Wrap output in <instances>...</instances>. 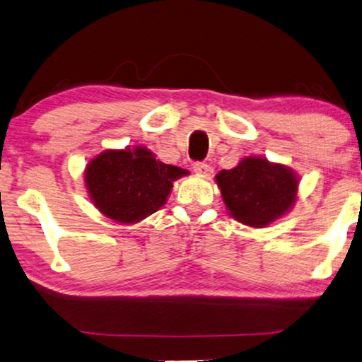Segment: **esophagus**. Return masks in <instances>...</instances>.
Returning a JSON list of instances; mask_svg holds the SVG:
<instances>
[{
  "mask_svg": "<svg viewBox=\"0 0 362 362\" xmlns=\"http://www.w3.org/2000/svg\"><path fill=\"white\" fill-rule=\"evenodd\" d=\"M192 170H194V173H197V175L207 176V175H211L212 168L204 161H196L194 165H192Z\"/></svg>",
  "mask_w": 362,
  "mask_h": 362,
  "instance_id": "obj_1",
  "label": "esophagus"
}]
</instances>
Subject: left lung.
Instances as JSON below:
<instances>
[{"label":"left lung","mask_w":362,"mask_h":362,"mask_svg":"<svg viewBox=\"0 0 362 362\" xmlns=\"http://www.w3.org/2000/svg\"><path fill=\"white\" fill-rule=\"evenodd\" d=\"M229 214L242 224L265 227L295 204L298 177L290 168L267 158H244L232 170L216 176Z\"/></svg>","instance_id":"left-lung-1"}]
</instances>
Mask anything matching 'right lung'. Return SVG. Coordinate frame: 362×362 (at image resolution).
I'll return each mask as SVG.
<instances>
[{
  "mask_svg": "<svg viewBox=\"0 0 362 362\" xmlns=\"http://www.w3.org/2000/svg\"><path fill=\"white\" fill-rule=\"evenodd\" d=\"M182 168L158 161L148 148L107 150L88 163L86 186L98 211L108 219L133 224L166 202Z\"/></svg>",
  "mask_w": 362,
  "mask_h": 362,
  "instance_id": "obj_1",
  "label": "right lung"
}]
</instances>
